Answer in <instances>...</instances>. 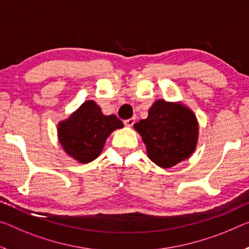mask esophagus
Returning <instances> with one entry per match:
<instances>
[{"label":"esophagus","instance_id":"esophagus-1","mask_svg":"<svg viewBox=\"0 0 249 249\" xmlns=\"http://www.w3.org/2000/svg\"><path fill=\"white\" fill-rule=\"evenodd\" d=\"M134 123H135V118H134V117H131V118H128V120L124 121V124L127 126V127H132Z\"/></svg>","mask_w":249,"mask_h":249}]
</instances>
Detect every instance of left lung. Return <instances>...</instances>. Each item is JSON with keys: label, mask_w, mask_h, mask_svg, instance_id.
<instances>
[{"label": "left lung", "mask_w": 249, "mask_h": 249, "mask_svg": "<svg viewBox=\"0 0 249 249\" xmlns=\"http://www.w3.org/2000/svg\"><path fill=\"white\" fill-rule=\"evenodd\" d=\"M152 161L163 168L175 166L195 151L198 123L194 113L179 103L156 101L148 116L134 125Z\"/></svg>", "instance_id": "left-lung-1"}]
</instances>
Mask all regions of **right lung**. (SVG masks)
Returning <instances> with one entry per match:
<instances>
[{
    "instance_id": "1",
    "label": "right lung",
    "mask_w": 249,
    "mask_h": 249,
    "mask_svg": "<svg viewBox=\"0 0 249 249\" xmlns=\"http://www.w3.org/2000/svg\"><path fill=\"white\" fill-rule=\"evenodd\" d=\"M123 127L115 115L106 116L94 101H86L68 120L58 124L57 133L64 151L80 163H89L100 155L105 141L114 129Z\"/></svg>"
}]
</instances>
